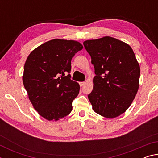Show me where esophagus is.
I'll use <instances>...</instances> for the list:
<instances>
[{
    "label": "esophagus",
    "mask_w": 158,
    "mask_h": 158,
    "mask_svg": "<svg viewBox=\"0 0 158 158\" xmlns=\"http://www.w3.org/2000/svg\"><path fill=\"white\" fill-rule=\"evenodd\" d=\"M79 85H80V86H83V85H84V84H85V83L84 82V81H80L79 83Z\"/></svg>",
    "instance_id": "34e87169"
}]
</instances>
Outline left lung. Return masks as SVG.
I'll list each match as a JSON object with an SVG mask.
<instances>
[{
	"label": "left lung",
	"mask_w": 158,
	"mask_h": 158,
	"mask_svg": "<svg viewBox=\"0 0 158 158\" xmlns=\"http://www.w3.org/2000/svg\"><path fill=\"white\" fill-rule=\"evenodd\" d=\"M95 76L89 94L93 111L113 118L123 114L139 89L140 67L129 45L111 37L84 42Z\"/></svg>",
	"instance_id": "left-lung-1"
}]
</instances>
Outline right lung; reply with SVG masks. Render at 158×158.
<instances>
[{
    "label": "right lung",
    "mask_w": 158,
    "mask_h": 158,
    "mask_svg": "<svg viewBox=\"0 0 158 158\" xmlns=\"http://www.w3.org/2000/svg\"><path fill=\"white\" fill-rule=\"evenodd\" d=\"M83 46L74 40L54 39L28 56L23 83L35 109L48 121H58L73 110L79 85L70 75L71 60Z\"/></svg>",
    "instance_id": "right-lung-1"
}]
</instances>
